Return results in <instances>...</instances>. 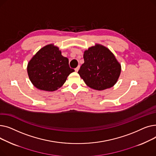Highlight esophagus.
I'll use <instances>...</instances> for the list:
<instances>
[{
    "label": "esophagus",
    "instance_id": "1",
    "mask_svg": "<svg viewBox=\"0 0 156 156\" xmlns=\"http://www.w3.org/2000/svg\"><path fill=\"white\" fill-rule=\"evenodd\" d=\"M79 69H80V66H78V67L75 68V71H76V72H78V70H79Z\"/></svg>",
    "mask_w": 156,
    "mask_h": 156
}]
</instances>
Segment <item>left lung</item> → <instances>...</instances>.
Here are the masks:
<instances>
[{"instance_id": "1", "label": "left lung", "mask_w": 156, "mask_h": 156, "mask_svg": "<svg viewBox=\"0 0 156 156\" xmlns=\"http://www.w3.org/2000/svg\"><path fill=\"white\" fill-rule=\"evenodd\" d=\"M83 59L78 73L87 86L103 90L116 84L121 67L109 48L96 44L84 52Z\"/></svg>"}]
</instances>
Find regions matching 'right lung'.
I'll use <instances>...</instances> for the list:
<instances>
[{
  "label": "right lung",
  "instance_id": "1",
  "mask_svg": "<svg viewBox=\"0 0 156 156\" xmlns=\"http://www.w3.org/2000/svg\"><path fill=\"white\" fill-rule=\"evenodd\" d=\"M27 71L31 82L36 88L53 92L61 87L75 70L70 68L68 59L61 55L59 48L49 44L32 57Z\"/></svg>",
  "mask_w": 156,
  "mask_h": 156
}]
</instances>
